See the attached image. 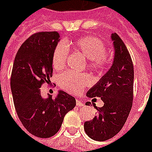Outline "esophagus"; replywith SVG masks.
Here are the masks:
<instances>
[{"instance_id": "34e87169", "label": "esophagus", "mask_w": 152, "mask_h": 152, "mask_svg": "<svg viewBox=\"0 0 152 152\" xmlns=\"http://www.w3.org/2000/svg\"><path fill=\"white\" fill-rule=\"evenodd\" d=\"M76 106H83V102L82 100H79V99H76Z\"/></svg>"}]
</instances>
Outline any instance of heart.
Here are the masks:
<instances>
[{
  "mask_svg": "<svg viewBox=\"0 0 152 152\" xmlns=\"http://www.w3.org/2000/svg\"><path fill=\"white\" fill-rule=\"evenodd\" d=\"M73 46L74 50L82 53L87 60L90 68L95 70H101L106 68L110 61V57L106 52L105 43L97 37L85 36L74 42L58 44L53 50L52 63L55 69H61L65 67L68 59V47ZM91 82L87 75L76 74L70 71L61 75L59 79L60 86L73 94L81 92Z\"/></svg>",
  "mask_w": 152,
  "mask_h": 152,
  "instance_id": "b5f03b06",
  "label": "heart"
}]
</instances>
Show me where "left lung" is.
<instances>
[{
	"label": "left lung",
	"instance_id": "1",
	"mask_svg": "<svg viewBox=\"0 0 152 152\" xmlns=\"http://www.w3.org/2000/svg\"><path fill=\"white\" fill-rule=\"evenodd\" d=\"M115 50L111 69L87 92L90 98L99 97L104 106L98 114L84 122V131L95 141H106L117 135L125 124L133 104L134 66L129 52L117 33L112 34ZM91 102H87L89 106ZM92 105H94L92 103ZM96 108V105H94Z\"/></svg>",
	"mask_w": 152,
	"mask_h": 152
}]
</instances>
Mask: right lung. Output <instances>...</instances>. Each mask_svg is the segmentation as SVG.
<instances>
[{"instance_id": "add662e5", "label": "right lung", "mask_w": 152, "mask_h": 152, "mask_svg": "<svg viewBox=\"0 0 152 152\" xmlns=\"http://www.w3.org/2000/svg\"><path fill=\"white\" fill-rule=\"evenodd\" d=\"M60 40L57 31H40L29 37L20 46L12 69L10 86L15 111L29 133L39 138L54 136L64 116L76 106V99L59 91L57 97L43 99L40 87L51 85L52 57Z\"/></svg>"}]
</instances>
